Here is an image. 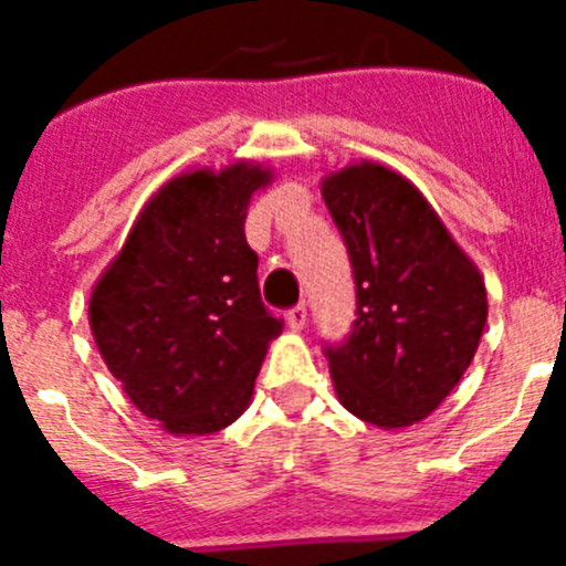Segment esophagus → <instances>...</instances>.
Here are the masks:
<instances>
[{"instance_id":"esophagus-1","label":"esophagus","mask_w":566,"mask_h":566,"mask_svg":"<svg viewBox=\"0 0 566 566\" xmlns=\"http://www.w3.org/2000/svg\"><path fill=\"white\" fill-rule=\"evenodd\" d=\"M286 319H289V326L294 328V332H300V328L306 326V319H308V312H306V306H303V303H297V306H292L286 312Z\"/></svg>"}]
</instances>
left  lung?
Segmentation results:
<instances>
[{"instance_id":"8db88e82","label":"left lung","mask_w":566,"mask_h":566,"mask_svg":"<svg viewBox=\"0 0 566 566\" xmlns=\"http://www.w3.org/2000/svg\"><path fill=\"white\" fill-rule=\"evenodd\" d=\"M323 201L357 289L352 332L323 348L334 391L377 428L419 422L476 354L488 319L482 274L422 192L391 169H339L323 181Z\"/></svg>"}]
</instances>
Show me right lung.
Wrapping results in <instances>:
<instances>
[{"label":"right lung","instance_id":"right-lung-1","mask_svg":"<svg viewBox=\"0 0 566 566\" xmlns=\"http://www.w3.org/2000/svg\"><path fill=\"white\" fill-rule=\"evenodd\" d=\"M269 169H195L158 189L90 297V328L109 374L169 433H214L252 399L269 339L258 254L243 223Z\"/></svg>","mask_w":566,"mask_h":566}]
</instances>
